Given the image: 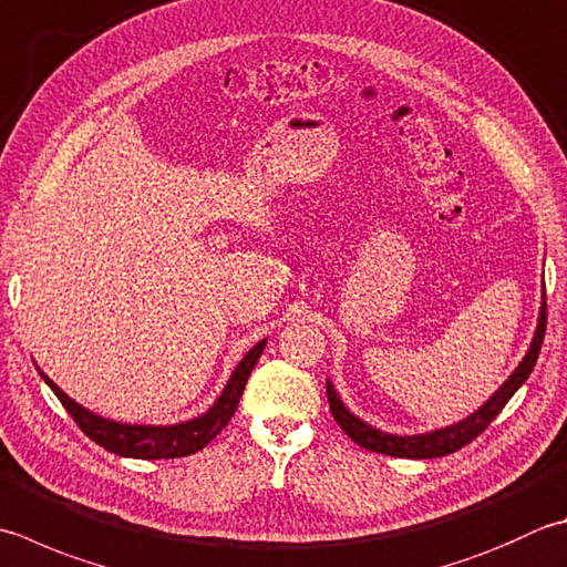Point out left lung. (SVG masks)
<instances>
[{
    "instance_id": "left-lung-1",
    "label": "left lung",
    "mask_w": 567,
    "mask_h": 567,
    "mask_svg": "<svg viewBox=\"0 0 567 567\" xmlns=\"http://www.w3.org/2000/svg\"><path fill=\"white\" fill-rule=\"evenodd\" d=\"M543 337H546V287H543V299H540V312H538V327L536 334L530 339V347L526 351V357L520 359V363L514 369V373L502 383V388L486 401L480 410H474L472 415H467L460 423L440 427V430H430L423 432V435H393V432H383L379 427H373L369 423H363L361 417H357L351 410L341 403V398L337 393V388L331 381H327V398H329V408L331 415L339 423V427L347 432V435L361 445L363 450L379 452V454H391V457H405V460H432V457H445V454H452L462 450L464 445L482 435V432L489 427L492 420L502 413V408L512 401V395L518 391L520 385L526 383V379L534 371V365L538 361L540 353V343Z\"/></svg>"
}]
</instances>
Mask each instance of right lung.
Instances as JSON below:
<instances>
[{
    "label": "right lung",
    "mask_w": 567,
    "mask_h": 567,
    "mask_svg": "<svg viewBox=\"0 0 567 567\" xmlns=\"http://www.w3.org/2000/svg\"><path fill=\"white\" fill-rule=\"evenodd\" d=\"M265 343H268V339L255 343L246 357L240 359L236 371L230 373L226 388L220 391L216 403L210 405L206 413L192 420H184V423H176V425H130V423H117V420H110L103 415H95L93 410L83 408L81 403H75L73 398L65 395L41 369H39V375L47 381L51 391L59 395V401L63 403L65 410H69L78 427H81L93 442H97L100 447H105L113 454H120V457H132V460H174V457H186V454L204 450L208 442L230 423L240 395L246 391L250 371L255 369V363H258Z\"/></svg>",
    "instance_id": "right-lung-1"
}]
</instances>
